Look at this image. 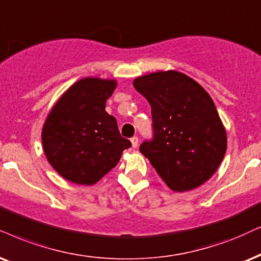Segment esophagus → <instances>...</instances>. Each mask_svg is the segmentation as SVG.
<instances>
[{"label":"esophagus","mask_w":261,"mask_h":261,"mask_svg":"<svg viewBox=\"0 0 261 261\" xmlns=\"http://www.w3.org/2000/svg\"><path fill=\"white\" fill-rule=\"evenodd\" d=\"M131 144H133L134 148H136L138 146V137L135 136V137L131 138Z\"/></svg>","instance_id":"34e87169"}]
</instances>
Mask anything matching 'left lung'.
<instances>
[{
  "instance_id": "left-lung-1",
  "label": "left lung",
  "mask_w": 261,
  "mask_h": 261,
  "mask_svg": "<svg viewBox=\"0 0 261 261\" xmlns=\"http://www.w3.org/2000/svg\"><path fill=\"white\" fill-rule=\"evenodd\" d=\"M134 87L149 102L154 138L141 144L166 186L188 191L210 179L226 151V131L204 89L178 71L142 75Z\"/></svg>"
}]
</instances>
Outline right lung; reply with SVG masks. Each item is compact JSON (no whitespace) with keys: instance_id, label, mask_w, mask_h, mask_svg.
Wrapping results in <instances>:
<instances>
[{"instance_id":"obj_1","label":"right lung","mask_w":261,"mask_h":261,"mask_svg":"<svg viewBox=\"0 0 261 261\" xmlns=\"http://www.w3.org/2000/svg\"><path fill=\"white\" fill-rule=\"evenodd\" d=\"M115 79H79L59 98L42 128V143L53 169L75 184L92 186L119 163L131 142L105 111Z\"/></svg>"}]
</instances>
